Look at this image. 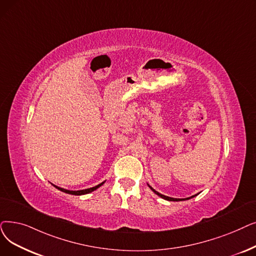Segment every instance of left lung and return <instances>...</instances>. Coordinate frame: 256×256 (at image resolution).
<instances>
[{
  "instance_id": "8db88e82",
  "label": "left lung",
  "mask_w": 256,
  "mask_h": 256,
  "mask_svg": "<svg viewBox=\"0 0 256 256\" xmlns=\"http://www.w3.org/2000/svg\"><path fill=\"white\" fill-rule=\"evenodd\" d=\"M148 187L150 188V190L157 194V196H159L160 198H164V200H166V201H172V202H179V201H185V200H190V198H194L196 194H194V196H190V198H170V196H164V194H160V192H158L157 190H154V188L150 185V184H148Z\"/></svg>"
}]
</instances>
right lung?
<instances>
[{
  "instance_id": "add662e5",
  "label": "right lung",
  "mask_w": 256,
  "mask_h": 256,
  "mask_svg": "<svg viewBox=\"0 0 256 256\" xmlns=\"http://www.w3.org/2000/svg\"><path fill=\"white\" fill-rule=\"evenodd\" d=\"M104 182H106V181H104L102 183L98 184V185H96V186H94V187L86 188V190H64V188H62V187H58V186H55V185H54V187H56L58 190H60V192H66V194H74V196H82V194H90V192L96 190L97 188H99L102 185H104Z\"/></svg>"
}]
</instances>
